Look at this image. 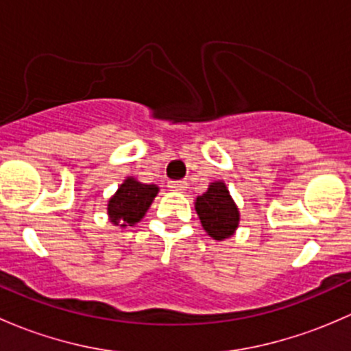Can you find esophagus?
<instances>
[{
    "mask_svg": "<svg viewBox=\"0 0 351 351\" xmlns=\"http://www.w3.org/2000/svg\"><path fill=\"white\" fill-rule=\"evenodd\" d=\"M186 186H189V183L186 182H169L168 183V189L171 190V192H185Z\"/></svg>",
    "mask_w": 351,
    "mask_h": 351,
    "instance_id": "34e87169",
    "label": "esophagus"
}]
</instances>
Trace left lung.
<instances>
[{
	"instance_id": "left-lung-1",
	"label": "left lung",
	"mask_w": 351,
	"mask_h": 351,
	"mask_svg": "<svg viewBox=\"0 0 351 351\" xmlns=\"http://www.w3.org/2000/svg\"><path fill=\"white\" fill-rule=\"evenodd\" d=\"M195 210L204 231L215 241L229 239L239 228L241 214L222 180L212 182L195 200Z\"/></svg>"
}]
</instances>
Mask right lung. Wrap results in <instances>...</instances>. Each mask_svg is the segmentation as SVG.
I'll use <instances>...</instances> for the list:
<instances>
[{
	"label": "right lung",
	"mask_w": 351,
	"mask_h": 351,
	"mask_svg": "<svg viewBox=\"0 0 351 351\" xmlns=\"http://www.w3.org/2000/svg\"><path fill=\"white\" fill-rule=\"evenodd\" d=\"M159 186L153 183H141L134 176H127L117 192L108 198L107 214L113 226L125 229L134 226L146 215L158 195Z\"/></svg>",
	"instance_id": "obj_1"
}]
</instances>
